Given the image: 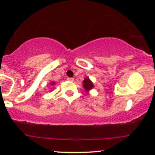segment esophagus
I'll list each match as a JSON object with an SVG mask.
<instances>
[{"mask_svg":"<svg viewBox=\"0 0 155 155\" xmlns=\"http://www.w3.org/2000/svg\"><path fill=\"white\" fill-rule=\"evenodd\" d=\"M67 79L68 80V81H74V78H71V77H68Z\"/></svg>","mask_w":155,"mask_h":155,"instance_id":"34e87169","label":"esophagus"}]
</instances>
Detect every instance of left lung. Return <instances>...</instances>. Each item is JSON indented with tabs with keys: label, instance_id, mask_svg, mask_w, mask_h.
Returning <instances> with one entry per match:
<instances>
[{
	"label": "left lung",
	"instance_id": "1",
	"mask_svg": "<svg viewBox=\"0 0 155 155\" xmlns=\"http://www.w3.org/2000/svg\"><path fill=\"white\" fill-rule=\"evenodd\" d=\"M83 83H84V84H83L84 87V89L86 90H91V89L93 88V84H92L91 81H90L88 78H87V79H85L84 80Z\"/></svg>",
	"mask_w": 155,
	"mask_h": 155
}]
</instances>
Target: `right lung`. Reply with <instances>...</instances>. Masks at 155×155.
Wrapping results in <instances>:
<instances>
[{"label":"right lung","instance_id":"obj_1","mask_svg":"<svg viewBox=\"0 0 155 155\" xmlns=\"http://www.w3.org/2000/svg\"><path fill=\"white\" fill-rule=\"evenodd\" d=\"M51 84H54V82H52V83H51Z\"/></svg>","mask_w":155,"mask_h":155}]
</instances>
